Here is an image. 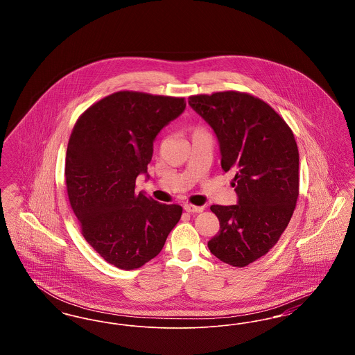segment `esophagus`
<instances>
[{
    "instance_id": "esophagus-1",
    "label": "esophagus",
    "mask_w": 355,
    "mask_h": 355,
    "mask_svg": "<svg viewBox=\"0 0 355 355\" xmlns=\"http://www.w3.org/2000/svg\"><path fill=\"white\" fill-rule=\"evenodd\" d=\"M184 209L187 213H201V211H203L202 206H196V205H191V203H185Z\"/></svg>"
}]
</instances>
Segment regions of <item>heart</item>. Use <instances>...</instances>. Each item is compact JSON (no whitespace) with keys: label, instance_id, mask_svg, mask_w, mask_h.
Here are the masks:
<instances>
[{"label":"heart","instance_id":"obj_1","mask_svg":"<svg viewBox=\"0 0 355 355\" xmlns=\"http://www.w3.org/2000/svg\"><path fill=\"white\" fill-rule=\"evenodd\" d=\"M197 132H203L202 129H200V128H196L194 130H193V133H197Z\"/></svg>","mask_w":355,"mask_h":355}]
</instances>
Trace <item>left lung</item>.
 Segmentation results:
<instances>
[{
	"label": "left lung",
	"mask_w": 355,
	"mask_h": 355,
	"mask_svg": "<svg viewBox=\"0 0 355 355\" xmlns=\"http://www.w3.org/2000/svg\"><path fill=\"white\" fill-rule=\"evenodd\" d=\"M216 132L222 170L233 171L238 203L211 205L220 232L209 250L245 268L270 252L285 232L300 194V153L293 130L269 103L226 90L189 97Z\"/></svg>",
	"instance_id": "left-lung-1"
}]
</instances>
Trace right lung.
<instances>
[{"mask_svg":"<svg viewBox=\"0 0 355 355\" xmlns=\"http://www.w3.org/2000/svg\"><path fill=\"white\" fill-rule=\"evenodd\" d=\"M184 97L121 90L93 103L69 138L65 181L69 202L86 242L123 270L144 266L162 250L182 216L135 191L148 171L153 141L185 110Z\"/></svg>","mask_w":355,"mask_h":355,"instance_id":"1","label":"right lung"}]
</instances>
